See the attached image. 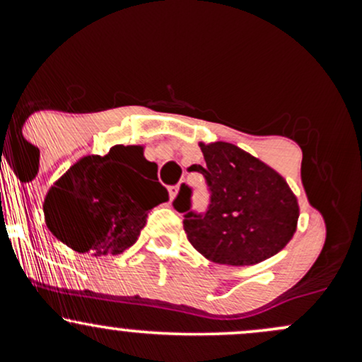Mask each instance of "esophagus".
I'll use <instances>...</instances> for the list:
<instances>
[{
	"label": "esophagus",
	"instance_id": "esophagus-1",
	"mask_svg": "<svg viewBox=\"0 0 362 362\" xmlns=\"http://www.w3.org/2000/svg\"><path fill=\"white\" fill-rule=\"evenodd\" d=\"M182 185H184V182H180V184H178V185H175V187H170V197H175V195H177V192H178V190H180V187Z\"/></svg>",
	"mask_w": 362,
	"mask_h": 362
}]
</instances>
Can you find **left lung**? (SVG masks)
<instances>
[{"mask_svg":"<svg viewBox=\"0 0 362 362\" xmlns=\"http://www.w3.org/2000/svg\"><path fill=\"white\" fill-rule=\"evenodd\" d=\"M202 173L209 189L204 214L190 211L192 190L185 184L173 201L184 214L187 238L216 264L253 265L281 252L296 231L300 206L288 182L259 158L231 143L204 144Z\"/></svg>","mask_w":362,"mask_h":362,"instance_id":"1","label":"left lung"}]
</instances>
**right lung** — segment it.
Instances as JSON below:
<instances>
[{
    "instance_id": "obj_1",
    "label": "right lung",
    "mask_w": 362,
    "mask_h": 362,
    "mask_svg": "<svg viewBox=\"0 0 362 362\" xmlns=\"http://www.w3.org/2000/svg\"><path fill=\"white\" fill-rule=\"evenodd\" d=\"M156 170L141 146L117 144L105 156H83L45 195V224L74 252L119 255L136 243L149 211L168 201Z\"/></svg>"
}]
</instances>
